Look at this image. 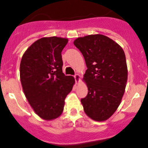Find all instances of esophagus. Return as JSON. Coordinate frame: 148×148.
<instances>
[{"instance_id": "obj_1", "label": "esophagus", "mask_w": 148, "mask_h": 148, "mask_svg": "<svg viewBox=\"0 0 148 148\" xmlns=\"http://www.w3.org/2000/svg\"><path fill=\"white\" fill-rule=\"evenodd\" d=\"M74 79H75L76 82H79L80 81V79H81V77H80L79 74H77L75 76H74Z\"/></svg>"}]
</instances>
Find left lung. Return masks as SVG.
<instances>
[{
  "instance_id": "1",
  "label": "left lung",
  "mask_w": 148,
  "mask_h": 148,
  "mask_svg": "<svg viewBox=\"0 0 148 148\" xmlns=\"http://www.w3.org/2000/svg\"><path fill=\"white\" fill-rule=\"evenodd\" d=\"M74 44L87 67L83 80L88 94L81 99L84 111L93 120H107L118 108L125 93L127 81L125 52L117 43L102 34L79 37Z\"/></svg>"
}]
</instances>
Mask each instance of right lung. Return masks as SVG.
Wrapping results in <instances>:
<instances>
[{"instance_id":"right-lung-1","label":"right lung","mask_w":148,"mask_h":148,"mask_svg":"<svg viewBox=\"0 0 148 148\" xmlns=\"http://www.w3.org/2000/svg\"><path fill=\"white\" fill-rule=\"evenodd\" d=\"M68 39L44 37L25 51L20 64V79L28 103L36 114L52 120L62 114L64 99L75 79L62 71V51Z\"/></svg>"}]
</instances>
